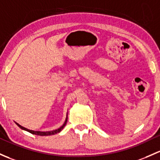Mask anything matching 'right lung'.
<instances>
[{
	"label": "right lung",
	"instance_id": "1",
	"mask_svg": "<svg viewBox=\"0 0 160 160\" xmlns=\"http://www.w3.org/2000/svg\"><path fill=\"white\" fill-rule=\"evenodd\" d=\"M67 122V118H66V120H65L64 123L63 124V125L61 126V127H60V128L55 129V130H52V131H46V132H41V131H34V130H31V129H28L27 128H25V127H22V126H21L20 124H18V122H15V123L17 124V125L18 126V127H20L21 129H23V130H26L28 131V132H31L32 134H34V135H38V136H50V135H54V134L56 133H58V132H60V131L62 130V129H63V127H65V125H66Z\"/></svg>",
	"mask_w": 160,
	"mask_h": 160
}]
</instances>
